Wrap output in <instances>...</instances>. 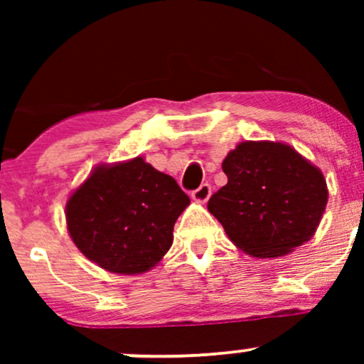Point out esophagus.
I'll return each mask as SVG.
<instances>
[{
	"label": "esophagus",
	"instance_id": "34e87169",
	"mask_svg": "<svg viewBox=\"0 0 364 364\" xmlns=\"http://www.w3.org/2000/svg\"><path fill=\"white\" fill-rule=\"evenodd\" d=\"M210 195H212V188L208 183H203V185H200L195 191H191V198L200 203H205L207 200L210 198Z\"/></svg>",
	"mask_w": 364,
	"mask_h": 364
}]
</instances>
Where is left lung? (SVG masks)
Here are the masks:
<instances>
[{"instance_id":"obj_1","label":"left lung","mask_w":364,"mask_h":364,"mask_svg":"<svg viewBox=\"0 0 364 364\" xmlns=\"http://www.w3.org/2000/svg\"><path fill=\"white\" fill-rule=\"evenodd\" d=\"M228 185L208 212L237 248L257 258L282 257L315 235L328 200L318 168L279 141H243L223 162Z\"/></svg>"}]
</instances>
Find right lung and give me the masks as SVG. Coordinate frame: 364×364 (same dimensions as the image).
Returning a JSON list of instances; mask_svg holds the SVG:
<instances>
[{"label": "right lung", "instance_id": "add662e5", "mask_svg": "<svg viewBox=\"0 0 364 364\" xmlns=\"http://www.w3.org/2000/svg\"><path fill=\"white\" fill-rule=\"evenodd\" d=\"M188 203L174 178L135 157L95 168L70 196L66 224L89 260L114 274H141L168 253Z\"/></svg>", "mask_w": 364, "mask_h": 364}]
</instances>
